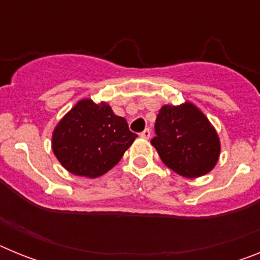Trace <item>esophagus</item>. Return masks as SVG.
<instances>
[{
	"instance_id": "34e87169",
	"label": "esophagus",
	"mask_w": 260,
	"mask_h": 260,
	"mask_svg": "<svg viewBox=\"0 0 260 260\" xmlns=\"http://www.w3.org/2000/svg\"><path fill=\"white\" fill-rule=\"evenodd\" d=\"M141 137L144 138V139H150V137H151V130H150V128H144L143 132L141 133Z\"/></svg>"
}]
</instances>
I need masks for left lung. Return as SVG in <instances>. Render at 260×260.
<instances>
[{
  "instance_id": "left-lung-1",
  "label": "left lung",
  "mask_w": 260,
  "mask_h": 260,
  "mask_svg": "<svg viewBox=\"0 0 260 260\" xmlns=\"http://www.w3.org/2000/svg\"><path fill=\"white\" fill-rule=\"evenodd\" d=\"M151 143L168 168L187 178L208 173L217 162L219 137L206 116L191 103L160 109Z\"/></svg>"
}]
</instances>
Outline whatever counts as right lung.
<instances>
[{
	"label": "right lung",
	"mask_w": 260,
	"mask_h": 260,
	"mask_svg": "<svg viewBox=\"0 0 260 260\" xmlns=\"http://www.w3.org/2000/svg\"><path fill=\"white\" fill-rule=\"evenodd\" d=\"M138 135L109 105L84 99L59 121L52 139L53 152L70 173L103 176L122 158Z\"/></svg>",
	"instance_id": "add662e5"
}]
</instances>
